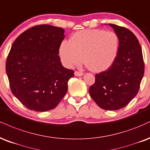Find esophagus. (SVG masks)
Returning a JSON list of instances; mask_svg holds the SVG:
<instances>
[{"label": "esophagus", "instance_id": "esophagus-1", "mask_svg": "<svg viewBox=\"0 0 150 150\" xmlns=\"http://www.w3.org/2000/svg\"><path fill=\"white\" fill-rule=\"evenodd\" d=\"M74 75L76 76H81L83 75V73L81 71H76L74 72Z\"/></svg>", "mask_w": 150, "mask_h": 150}]
</instances>
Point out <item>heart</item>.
<instances>
[{
  "label": "heart",
  "mask_w": 150,
  "mask_h": 150,
  "mask_svg": "<svg viewBox=\"0 0 150 150\" xmlns=\"http://www.w3.org/2000/svg\"><path fill=\"white\" fill-rule=\"evenodd\" d=\"M120 41L113 31L88 29L74 33L71 41L63 40L59 46V57L67 67L78 65L83 61L93 71L108 69L117 59ZM84 56H83L82 55Z\"/></svg>",
  "instance_id": "heart-1"
}]
</instances>
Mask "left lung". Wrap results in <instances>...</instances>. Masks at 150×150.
Instances as JSON below:
<instances>
[{"mask_svg":"<svg viewBox=\"0 0 150 150\" xmlns=\"http://www.w3.org/2000/svg\"><path fill=\"white\" fill-rule=\"evenodd\" d=\"M120 41L116 60L106 71L97 74L90 87L91 98L100 108H124L138 93L145 71L140 44L134 33L122 26L110 24Z\"/></svg>","mask_w":150,"mask_h":150,"instance_id":"obj_1","label":"left lung"}]
</instances>
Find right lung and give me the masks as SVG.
Segmentation results:
<instances>
[{
	"label": "right lung",
	"mask_w": 150,
	"mask_h": 150,
	"mask_svg": "<svg viewBox=\"0 0 150 150\" xmlns=\"http://www.w3.org/2000/svg\"><path fill=\"white\" fill-rule=\"evenodd\" d=\"M62 28L41 24L21 33L7 58L6 73L12 94L35 112L54 108L64 98L74 71L58 55L64 38Z\"/></svg>",
	"instance_id": "obj_1"
}]
</instances>
